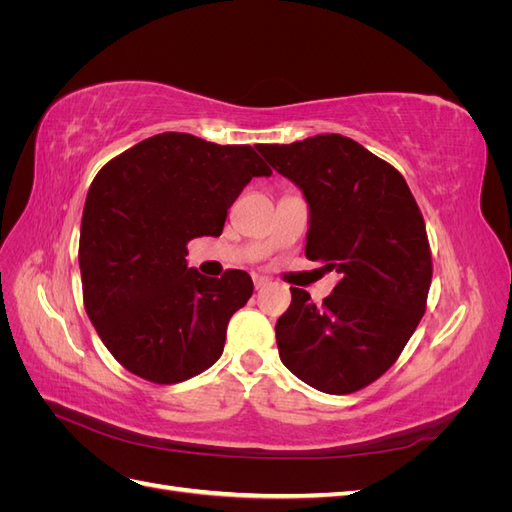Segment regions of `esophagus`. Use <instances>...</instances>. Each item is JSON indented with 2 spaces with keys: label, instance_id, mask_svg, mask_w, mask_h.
Listing matches in <instances>:
<instances>
[{
  "label": "esophagus",
  "instance_id": "esophagus-1",
  "mask_svg": "<svg viewBox=\"0 0 512 512\" xmlns=\"http://www.w3.org/2000/svg\"><path fill=\"white\" fill-rule=\"evenodd\" d=\"M265 286H269V280H267V277L254 275V288H256V290H260V288H265Z\"/></svg>",
  "mask_w": 512,
  "mask_h": 512
}]
</instances>
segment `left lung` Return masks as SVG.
I'll return each mask as SVG.
<instances>
[{
	"label": "left lung",
	"instance_id": "left-lung-1",
	"mask_svg": "<svg viewBox=\"0 0 512 512\" xmlns=\"http://www.w3.org/2000/svg\"><path fill=\"white\" fill-rule=\"evenodd\" d=\"M258 151L307 198L305 256L342 273L320 305L290 288L275 324L280 359L322 393L361 391L399 359L427 309L433 265L423 213L404 175L348 136Z\"/></svg>",
	"mask_w": 512,
	"mask_h": 512
}]
</instances>
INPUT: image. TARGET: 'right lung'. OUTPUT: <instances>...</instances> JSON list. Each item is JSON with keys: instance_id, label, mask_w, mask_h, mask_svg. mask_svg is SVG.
Here are the masks:
<instances>
[{"instance_id": "1", "label": "right lung", "mask_w": 512, "mask_h": 512, "mask_svg": "<svg viewBox=\"0 0 512 512\" xmlns=\"http://www.w3.org/2000/svg\"><path fill=\"white\" fill-rule=\"evenodd\" d=\"M271 168L250 145L162 132L106 162L91 181L79 239L85 312L117 363L177 384L220 359L252 277L188 269V243L220 237L230 205Z\"/></svg>"}]
</instances>
